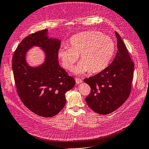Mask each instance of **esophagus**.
<instances>
[{
    "instance_id": "1",
    "label": "esophagus",
    "mask_w": 149,
    "mask_h": 149,
    "mask_svg": "<svg viewBox=\"0 0 149 149\" xmlns=\"http://www.w3.org/2000/svg\"><path fill=\"white\" fill-rule=\"evenodd\" d=\"M75 81H76V84H80L83 82V80L80 78H75Z\"/></svg>"
}]
</instances>
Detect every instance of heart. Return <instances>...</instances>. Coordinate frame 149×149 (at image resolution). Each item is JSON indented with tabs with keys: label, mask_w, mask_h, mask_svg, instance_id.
Listing matches in <instances>:
<instances>
[{
	"label": "heart",
	"mask_w": 149,
	"mask_h": 149,
	"mask_svg": "<svg viewBox=\"0 0 149 149\" xmlns=\"http://www.w3.org/2000/svg\"><path fill=\"white\" fill-rule=\"evenodd\" d=\"M115 44L107 35L96 31L76 34L70 40V47H61L58 56L65 68L73 70L79 58L81 62L74 69L76 74L90 71L97 73L105 70L113 56Z\"/></svg>",
	"instance_id": "1"
}]
</instances>
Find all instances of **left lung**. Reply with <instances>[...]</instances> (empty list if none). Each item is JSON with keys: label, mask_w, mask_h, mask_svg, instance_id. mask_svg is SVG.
<instances>
[{"label": "left lung", "mask_w": 149, "mask_h": 149, "mask_svg": "<svg viewBox=\"0 0 149 149\" xmlns=\"http://www.w3.org/2000/svg\"><path fill=\"white\" fill-rule=\"evenodd\" d=\"M115 33L118 52L113 61L100 73L84 79L91 87L86 102L100 114H108L118 109L127 100L131 91L134 62L120 35L117 31Z\"/></svg>", "instance_id": "8db88e82"}]
</instances>
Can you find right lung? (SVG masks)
I'll list each match as a JSON object with an SVG mask.
<instances>
[{
	"instance_id": "right-lung-1",
	"label": "right lung",
	"mask_w": 149,
	"mask_h": 149,
	"mask_svg": "<svg viewBox=\"0 0 149 149\" xmlns=\"http://www.w3.org/2000/svg\"><path fill=\"white\" fill-rule=\"evenodd\" d=\"M47 32V29L38 31L22 40L13 53L12 70L17 92L24 104L36 114L51 118L64 107L65 94L76 83L58 63L61 41L49 38ZM33 46L42 47L46 54L45 62L37 67L26 62V54Z\"/></svg>"
}]
</instances>
